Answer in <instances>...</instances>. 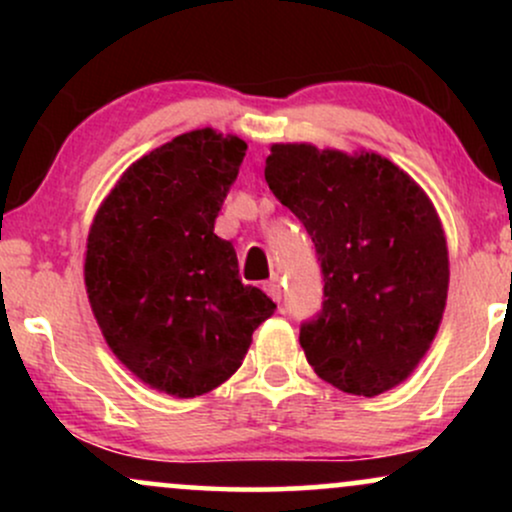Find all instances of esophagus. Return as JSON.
Listing matches in <instances>:
<instances>
[{
  "label": "esophagus",
  "instance_id": "obj_1",
  "mask_svg": "<svg viewBox=\"0 0 512 512\" xmlns=\"http://www.w3.org/2000/svg\"><path fill=\"white\" fill-rule=\"evenodd\" d=\"M262 289H264V293H267L269 298H272V301H276V303L281 301V284H279V281H276V279L264 281Z\"/></svg>",
  "mask_w": 512,
  "mask_h": 512
}]
</instances>
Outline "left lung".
<instances>
[{
	"mask_svg": "<svg viewBox=\"0 0 512 512\" xmlns=\"http://www.w3.org/2000/svg\"><path fill=\"white\" fill-rule=\"evenodd\" d=\"M264 180L301 219L325 303L301 327L325 383L375 397L414 373L436 339L450 284L443 223L421 185L373 151L269 146Z\"/></svg>",
	"mask_w": 512,
	"mask_h": 512,
	"instance_id": "left-lung-1",
	"label": "left lung"
}]
</instances>
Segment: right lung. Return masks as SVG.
<instances>
[{"label": "right lung", "mask_w": 512, "mask_h": 512, "mask_svg": "<svg viewBox=\"0 0 512 512\" xmlns=\"http://www.w3.org/2000/svg\"><path fill=\"white\" fill-rule=\"evenodd\" d=\"M248 144L192 129L134 161L93 216L84 281L105 342L144 385L190 399L226 383L276 305L214 233Z\"/></svg>", "instance_id": "1"}]
</instances>
